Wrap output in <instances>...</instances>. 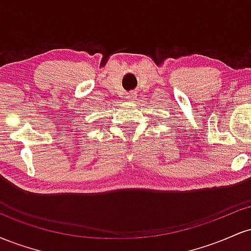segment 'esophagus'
<instances>
[{
	"instance_id": "obj_1",
	"label": "esophagus",
	"mask_w": 251,
	"mask_h": 251,
	"mask_svg": "<svg viewBox=\"0 0 251 251\" xmlns=\"http://www.w3.org/2000/svg\"><path fill=\"white\" fill-rule=\"evenodd\" d=\"M135 97H137V94H135L134 92H131V93H128L127 96H126V100H127V101H129V102H132V101H134V100H135Z\"/></svg>"
}]
</instances>
